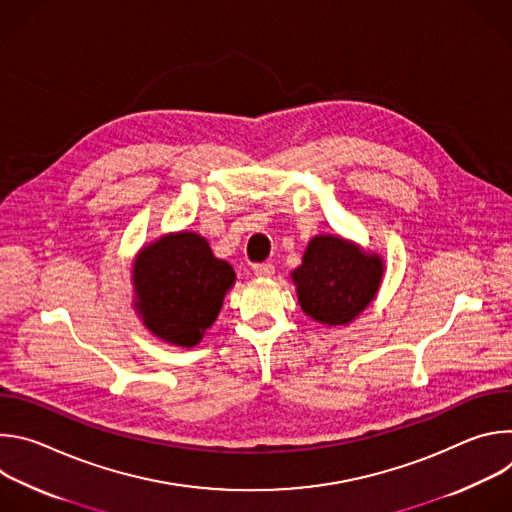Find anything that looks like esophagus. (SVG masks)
<instances>
[{"mask_svg": "<svg viewBox=\"0 0 512 512\" xmlns=\"http://www.w3.org/2000/svg\"><path fill=\"white\" fill-rule=\"evenodd\" d=\"M253 273L259 279H269L275 273V265L273 263H257V265H253Z\"/></svg>", "mask_w": 512, "mask_h": 512, "instance_id": "obj_1", "label": "esophagus"}]
</instances>
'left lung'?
<instances>
[{"label":"left lung","instance_id":"1","mask_svg":"<svg viewBox=\"0 0 512 512\" xmlns=\"http://www.w3.org/2000/svg\"><path fill=\"white\" fill-rule=\"evenodd\" d=\"M385 269L375 251L340 235H316L291 281L306 316L330 328L348 326L377 298Z\"/></svg>","mask_w":512,"mask_h":512}]
</instances>
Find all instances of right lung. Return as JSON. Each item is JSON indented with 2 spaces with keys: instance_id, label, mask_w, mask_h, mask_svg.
I'll return each mask as SVG.
<instances>
[{
  "instance_id": "1",
  "label": "right lung",
  "mask_w": 512,
  "mask_h": 512,
  "mask_svg": "<svg viewBox=\"0 0 512 512\" xmlns=\"http://www.w3.org/2000/svg\"><path fill=\"white\" fill-rule=\"evenodd\" d=\"M235 269L214 257L208 241L178 231L143 245L131 263L133 310L156 338L196 346L235 285Z\"/></svg>"
}]
</instances>
